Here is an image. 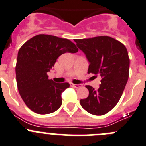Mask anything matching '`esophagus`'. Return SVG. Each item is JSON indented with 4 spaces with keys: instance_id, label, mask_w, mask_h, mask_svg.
<instances>
[{
    "instance_id": "1",
    "label": "esophagus",
    "mask_w": 146,
    "mask_h": 146,
    "mask_svg": "<svg viewBox=\"0 0 146 146\" xmlns=\"http://www.w3.org/2000/svg\"><path fill=\"white\" fill-rule=\"evenodd\" d=\"M70 85L72 87H74V88H80V87H82V84H72V83H70Z\"/></svg>"
}]
</instances>
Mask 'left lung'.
<instances>
[{
  "label": "left lung",
  "mask_w": 146,
  "mask_h": 146,
  "mask_svg": "<svg viewBox=\"0 0 146 146\" xmlns=\"http://www.w3.org/2000/svg\"><path fill=\"white\" fill-rule=\"evenodd\" d=\"M90 65L88 73L102 77L98 90L87 85L89 96L80 100V105L95 115L108 113L121 98L129 77L130 59L126 47L109 36L75 39Z\"/></svg>",
  "instance_id": "left-lung-1"
}]
</instances>
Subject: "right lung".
Returning <instances> with one entry per match:
<instances>
[{
	"mask_svg": "<svg viewBox=\"0 0 146 146\" xmlns=\"http://www.w3.org/2000/svg\"><path fill=\"white\" fill-rule=\"evenodd\" d=\"M77 51L75 44L69 39L47 34L35 36L21 47L16 66V82L19 94L29 109L46 115L60 108L62 93L69 84L48 80L47 72L59 56Z\"/></svg>",
	"mask_w": 146,
	"mask_h": 146,
	"instance_id": "obj_1",
	"label": "right lung"
}]
</instances>
